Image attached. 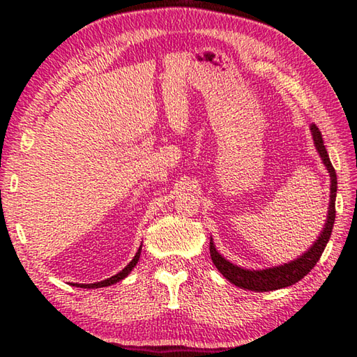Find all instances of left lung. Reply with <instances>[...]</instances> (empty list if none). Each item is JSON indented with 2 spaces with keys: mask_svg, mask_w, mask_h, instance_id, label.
Here are the masks:
<instances>
[{
  "mask_svg": "<svg viewBox=\"0 0 357 357\" xmlns=\"http://www.w3.org/2000/svg\"><path fill=\"white\" fill-rule=\"evenodd\" d=\"M310 130H312V137H313V142H315L318 154L321 155L323 164L326 168H328L329 176H331L329 211H328V219H326L323 231L315 243H313L310 249L305 253H302L299 258H296L293 261L285 263L282 266H274V268L259 269V271L244 269V268H239L236 264L229 263L228 259L223 258L220 253L215 250V245L213 243V239H211L209 252H211V258H213V263L215 264V268L220 271V274L225 277L227 280L231 282L233 285H236L243 289H250V291H255V293L274 291V289L291 287L296 282L304 279V277L310 273L313 266L317 264L319 257H321V253L324 252L326 244H328V241L331 238L332 228H334V222H335L337 174L329 160L328 151L324 148L321 132L318 130L315 124H312Z\"/></svg>",
  "mask_w": 357,
  "mask_h": 357,
  "instance_id": "8db88e82",
  "label": "left lung"
}]
</instances>
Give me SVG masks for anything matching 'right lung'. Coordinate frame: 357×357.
Here are the masks:
<instances>
[{"label": "right lung", "mask_w": 357, "mask_h": 357, "mask_svg": "<svg viewBox=\"0 0 357 357\" xmlns=\"http://www.w3.org/2000/svg\"><path fill=\"white\" fill-rule=\"evenodd\" d=\"M140 253H142V245H140V249H138V252L135 253L134 259H132V261H130L128 266H126V268H124L123 271H119V273H118L116 275H112L110 279H105V280L96 282V283H72V287H80V288H102V287H110V285H113V283H116V282H119V280L126 279V277H128V275L130 274V271L135 268L137 263H138V259H140Z\"/></svg>", "instance_id": "add662e5"}]
</instances>
